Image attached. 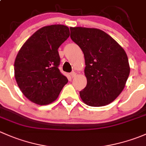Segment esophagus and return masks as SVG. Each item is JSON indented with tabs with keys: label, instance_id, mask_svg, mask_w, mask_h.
<instances>
[{
	"label": "esophagus",
	"instance_id": "obj_1",
	"mask_svg": "<svg viewBox=\"0 0 146 146\" xmlns=\"http://www.w3.org/2000/svg\"><path fill=\"white\" fill-rule=\"evenodd\" d=\"M70 76H71L72 78H75L76 76V73H75V72H72V73H70Z\"/></svg>",
	"mask_w": 146,
	"mask_h": 146
}]
</instances>
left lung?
Masks as SVG:
<instances>
[{"label": "left lung", "instance_id": "1", "mask_svg": "<svg viewBox=\"0 0 146 146\" xmlns=\"http://www.w3.org/2000/svg\"><path fill=\"white\" fill-rule=\"evenodd\" d=\"M70 38L79 46L85 61L87 85L82 100L91 107L113 102L125 87L130 73L123 48L104 31L95 28L70 27Z\"/></svg>", "mask_w": 146, "mask_h": 146}]
</instances>
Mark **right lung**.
<instances>
[{
	"mask_svg": "<svg viewBox=\"0 0 146 146\" xmlns=\"http://www.w3.org/2000/svg\"><path fill=\"white\" fill-rule=\"evenodd\" d=\"M67 26H46L34 33L19 51L15 77L25 96L46 105L56 100L68 79L60 72L58 48L69 37Z\"/></svg>",
	"mask_w": 146,
	"mask_h": 146,
	"instance_id": "1",
	"label": "right lung"
}]
</instances>
